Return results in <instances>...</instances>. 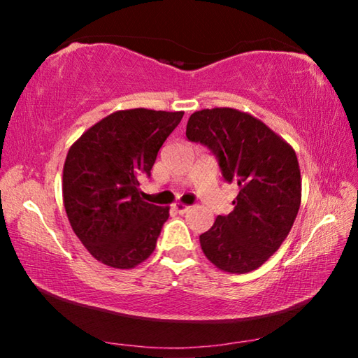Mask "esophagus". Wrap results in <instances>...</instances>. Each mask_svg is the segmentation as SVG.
Returning a JSON list of instances; mask_svg holds the SVG:
<instances>
[{"label": "esophagus", "mask_w": 358, "mask_h": 358, "mask_svg": "<svg viewBox=\"0 0 358 358\" xmlns=\"http://www.w3.org/2000/svg\"><path fill=\"white\" fill-rule=\"evenodd\" d=\"M173 208L177 210L180 215H185V213H187V211L191 210L189 205H186V203H181V202H175V203H173Z\"/></svg>", "instance_id": "obj_1"}]
</instances>
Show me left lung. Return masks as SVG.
Segmentation results:
<instances>
[{"instance_id":"left-lung-1","label":"left lung","mask_w":358,"mask_h":358,"mask_svg":"<svg viewBox=\"0 0 358 358\" xmlns=\"http://www.w3.org/2000/svg\"><path fill=\"white\" fill-rule=\"evenodd\" d=\"M186 137L220 159L222 177L238 186L235 208L202 234V251L227 273H250L287 238L301 202L295 150L254 115L232 107L194 112Z\"/></svg>"}]
</instances>
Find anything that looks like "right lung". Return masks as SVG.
Here are the masks:
<instances>
[{"instance_id": "right-lung-1", "label": "right lung", "mask_w": 358, "mask_h": 358, "mask_svg": "<svg viewBox=\"0 0 358 358\" xmlns=\"http://www.w3.org/2000/svg\"><path fill=\"white\" fill-rule=\"evenodd\" d=\"M185 112L128 108L88 128L63 167V203L74 234L112 268H134L153 254L169 207L143 201L141 177Z\"/></svg>"}]
</instances>
